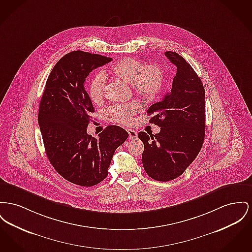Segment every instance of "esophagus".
<instances>
[{
	"label": "esophagus",
	"mask_w": 252,
	"mask_h": 252,
	"mask_svg": "<svg viewBox=\"0 0 252 252\" xmlns=\"http://www.w3.org/2000/svg\"><path fill=\"white\" fill-rule=\"evenodd\" d=\"M127 133L129 135V139L130 140H133L135 138H137V132L133 130V129H127Z\"/></svg>",
	"instance_id": "obj_1"
}]
</instances>
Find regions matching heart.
<instances>
[{
  "label": "heart",
  "mask_w": 252,
  "mask_h": 252,
  "mask_svg": "<svg viewBox=\"0 0 252 252\" xmlns=\"http://www.w3.org/2000/svg\"><path fill=\"white\" fill-rule=\"evenodd\" d=\"M110 73L119 80L131 85L134 93L144 99H154L163 89L165 81L164 70L161 64L146 63L134 58H124L119 61L110 69ZM106 76L98 73L93 77L89 87V97L91 102L99 104L104 99L106 87ZM139 111V105L135 103L113 104L104 110L106 118L121 124H129L132 116Z\"/></svg>",
  "instance_id": "1"
}]
</instances>
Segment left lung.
Returning <instances> with one entry per match:
<instances>
[{"label":"left lung","instance_id":"obj_1","mask_svg":"<svg viewBox=\"0 0 252 252\" xmlns=\"http://www.w3.org/2000/svg\"><path fill=\"white\" fill-rule=\"evenodd\" d=\"M164 55L177 67L171 90L148 109L149 123L161 127L159 133L144 131L142 162L148 176L167 182L179 177L197 157L205 138V89L191 65L176 52Z\"/></svg>","mask_w":252,"mask_h":252}]
</instances>
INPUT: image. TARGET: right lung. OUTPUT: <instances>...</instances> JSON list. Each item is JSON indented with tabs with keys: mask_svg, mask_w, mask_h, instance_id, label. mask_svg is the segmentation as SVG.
Masks as SVG:
<instances>
[{
	"mask_svg": "<svg viewBox=\"0 0 252 252\" xmlns=\"http://www.w3.org/2000/svg\"><path fill=\"white\" fill-rule=\"evenodd\" d=\"M111 60L81 50L65 54L48 76L40 102L38 123L47 158L62 177L82 187L106 178L115 150L128 137L117 126H108L97 139L87 133L95 110L84 84Z\"/></svg>",
	"mask_w": 252,
	"mask_h": 252,
	"instance_id": "obj_1",
	"label": "right lung"
}]
</instances>
